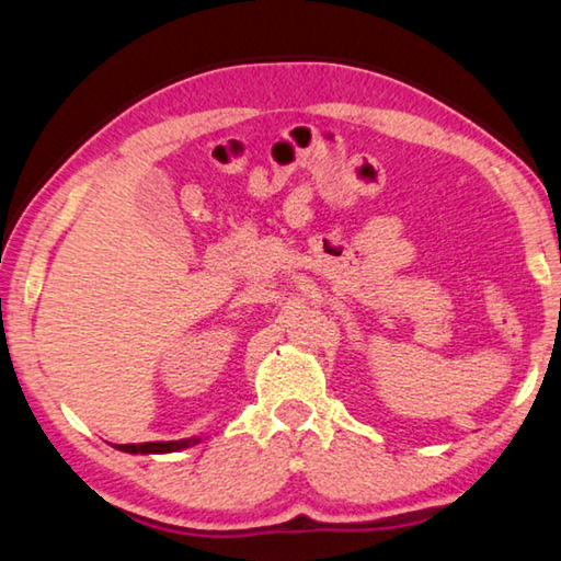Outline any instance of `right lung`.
Returning <instances> with one entry per match:
<instances>
[{"label":"right lung","instance_id":"obj_1","mask_svg":"<svg viewBox=\"0 0 561 561\" xmlns=\"http://www.w3.org/2000/svg\"><path fill=\"white\" fill-rule=\"evenodd\" d=\"M203 438H183V440H163V443H130V445H116L118 450L130 455H158V453H178L201 443Z\"/></svg>","mask_w":561,"mask_h":561}]
</instances>
